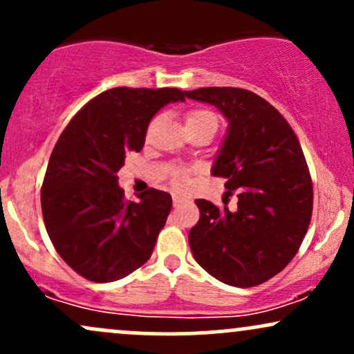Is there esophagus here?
Segmentation results:
<instances>
[{"mask_svg":"<svg viewBox=\"0 0 354 354\" xmlns=\"http://www.w3.org/2000/svg\"><path fill=\"white\" fill-rule=\"evenodd\" d=\"M181 203H183V196H178V194H174V196H173V205L178 206V205H181Z\"/></svg>","mask_w":354,"mask_h":354,"instance_id":"1","label":"esophagus"}]
</instances>
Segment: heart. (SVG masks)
Segmentation results:
<instances>
[{
    "instance_id": "1",
    "label": "heart",
    "mask_w": 354,
    "mask_h": 354,
    "mask_svg": "<svg viewBox=\"0 0 354 354\" xmlns=\"http://www.w3.org/2000/svg\"><path fill=\"white\" fill-rule=\"evenodd\" d=\"M201 121H216V120H214V116L211 115L209 111H206V109H193V111H189L188 115H186V124L201 123ZM176 183L178 185H181L183 183L180 176H176Z\"/></svg>"
}]
</instances>
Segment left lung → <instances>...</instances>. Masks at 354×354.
Wrapping results in <instances>:
<instances>
[{"label":"left lung","mask_w":354,"mask_h":354,"mask_svg":"<svg viewBox=\"0 0 354 354\" xmlns=\"http://www.w3.org/2000/svg\"><path fill=\"white\" fill-rule=\"evenodd\" d=\"M185 96L218 108L228 121L211 174L238 193L234 211L196 200L201 216L189 248L221 283L258 286L293 259L310 226L313 185L303 149L278 109L253 91L200 88Z\"/></svg>","instance_id":"obj_1"}]
</instances>
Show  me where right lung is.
I'll return each mask as SVG.
<instances>
[{
  "instance_id": "1",
  "label": "right lung",
  "mask_w": 354,
  "mask_h": 354,
  "mask_svg": "<svg viewBox=\"0 0 354 354\" xmlns=\"http://www.w3.org/2000/svg\"><path fill=\"white\" fill-rule=\"evenodd\" d=\"M185 101L178 88H113L76 113L53 149L41 188L48 236L89 281L108 283L143 266L171 211L169 193L148 189L126 201L118 171L141 151L151 118Z\"/></svg>"
}]
</instances>
